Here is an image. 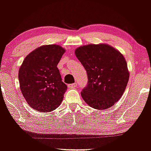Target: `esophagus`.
<instances>
[{"instance_id": "1", "label": "esophagus", "mask_w": 151, "mask_h": 151, "mask_svg": "<svg viewBox=\"0 0 151 151\" xmlns=\"http://www.w3.org/2000/svg\"><path fill=\"white\" fill-rule=\"evenodd\" d=\"M77 83H74V84H69V87H72V88H75L76 86H77Z\"/></svg>"}]
</instances>
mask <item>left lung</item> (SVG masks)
Masks as SVG:
<instances>
[{
	"instance_id": "left-lung-1",
	"label": "left lung",
	"mask_w": 151,
	"mask_h": 151,
	"mask_svg": "<svg viewBox=\"0 0 151 151\" xmlns=\"http://www.w3.org/2000/svg\"><path fill=\"white\" fill-rule=\"evenodd\" d=\"M88 77L87 86L81 96L89 106L104 110L122 96L129 79L124 55L106 43L80 46L74 51Z\"/></svg>"
}]
</instances>
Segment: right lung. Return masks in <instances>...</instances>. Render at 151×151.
<instances>
[{
	"instance_id": "1",
	"label": "right lung",
	"mask_w": 151,
	"mask_h": 151,
	"mask_svg": "<svg viewBox=\"0 0 151 151\" xmlns=\"http://www.w3.org/2000/svg\"><path fill=\"white\" fill-rule=\"evenodd\" d=\"M65 51L59 45H45L29 53L20 65V91L35 110L50 112L61 104L67 85L57 66Z\"/></svg>"
}]
</instances>
